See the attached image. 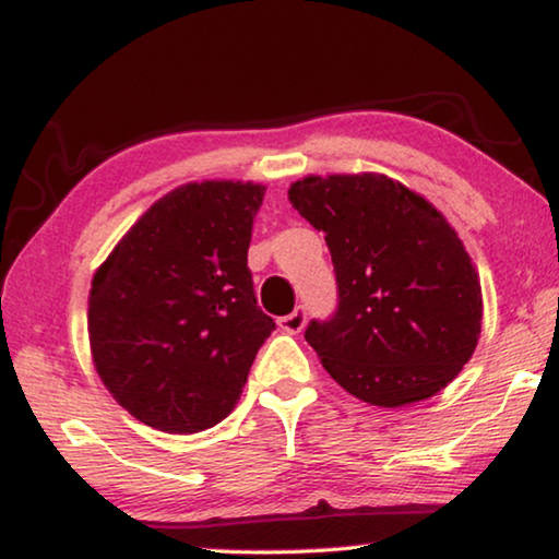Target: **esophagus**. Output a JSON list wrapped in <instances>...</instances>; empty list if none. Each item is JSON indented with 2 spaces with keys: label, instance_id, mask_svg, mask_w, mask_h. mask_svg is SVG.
Listing matches in <instances>:
<instances>
[{
  "label": "esophagus",
  "instance_id": "34e87169",
  "mask_svg": "<svg viewBox=\"0 0 559 559\" xmlns=\"http://www.w3.org/2000/svg\"><path fill=\"white\" fill-rule=\"evenodd\" d=\"M306 316H308L306 308H296L290 316L278 318V328L283 330V333L296 335V333H300L302 328H306Z\"/></svg>",
  "mask_w": 559,
  "mask_h": 559
}]
</instances>
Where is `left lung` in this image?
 I'll return each instance as SVG.
<instances>
[{
    "label": "left lung",
    "instance_id": "8db88e82",
    "mask_svg": "<svg viewBox=\"0 0 559 559\" xmlns=\"http://www.w3.org/2000/svg\"><path fill=\"white\" fill-rule=\"evenodd\" d=\"M288 200L333 257L337 310L306 328L330 377L386 409L441 392L484 318L476 266L443 214L377 173L302 177Z\"/></svg>",
    "mask_w": 559,
    "mask_h": 559
}]
</instances>
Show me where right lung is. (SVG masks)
I'll return each mask as SVG.
<instances>
[{
  "label": "right lung",
  "instance_id": "1",
  "mask_svg": "<svg viewBox=\"0 0 559 559\" xmlns=\"http://www.w3.org/2000/svg\"><path fill=\"white\" fill-rule=\"evenodd\" d=\"M263 194V185L231 179L177 187L93 276V362L116 402L147 427L197 433L219 424L276 330L246 266Z\"/></svg>",
  "mask_w": 559,
  "mask_h": 559
}]
</instances>
